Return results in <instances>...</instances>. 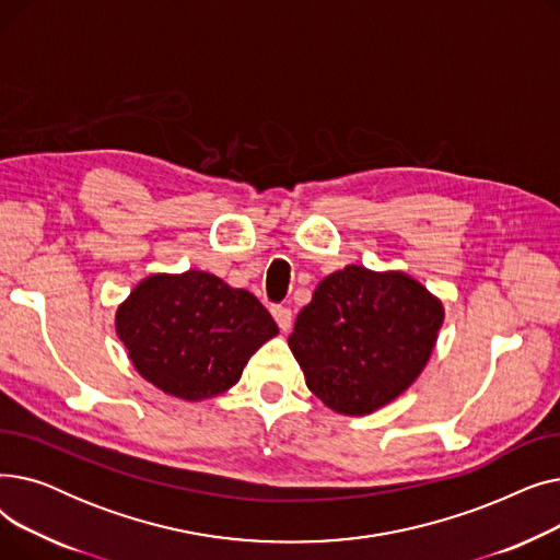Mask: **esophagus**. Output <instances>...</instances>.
<instances>
[{
	"mask_svg": "<svg viewBox=\"0 0 560 560\" xmlns=\"http://www.w3.org/2000/svg\"><path fill=\"white\" fill-rule=\"evenodd\" d=\"M272 315L277 319V325L281 331H288L292 327V311L285 306H272Z\"/></svg>",
	"mask_w": 560,
	"mask_h": 560,
	"instance_id": "obj_1",
	"label": "esophagus"
}]
</instances>
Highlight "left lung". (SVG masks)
<instances>
[{
    "mask_svg": "<svg viewBox=\"0 0 560 560\" xmlns=\"http://www.w3.org/2000/svg\"><path fill=\"white\" fill-rule=\"evenodd\" d=\"M445 306L401 270L347 265L322 279L288 345L308 390L340 416H370L427 368Z\"/></svg>",
    "mask_w": 560,
    "mask_h": 560,
    "instance_id": "8db88e82",
    "label": "left lung"
}]
</instances>
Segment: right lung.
<instances>
[{"instance_id":"right-lung-1","label":"right lung","mask_w":560,"mask_h":560,"mask_svg":"<svg viewBox=\"0 0 560 560\" xmlns=\"http://www.w3.org/2000/svg\"><path fill=\"white\" fill-rule=\"evenodd\" d=\"M115 334L147 384L203 401L238 384L252 354L279 327L249 290L186 270L144 277L117 306Z\"/></svg>"}]
</instances>
